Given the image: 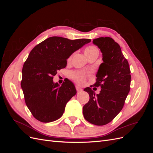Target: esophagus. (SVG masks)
Listing matches in <instances>:
<instances>
[{
  "label": "esophagus",
  "instance_id": "obj_1",
  "mask_svg": "<svg viewBox=\"0 0 153 153\" xmlns=\"http://www.w3.org/2000/svg\"><path fill=\"white\" fill-rule=\"evenodd\" d=\"M75 87H76V91H77V92H79L82 91V88L80 87L79 86H76Z\"/></svg>",
  "mask_w": 153,
  "mask_h": 153
}]
</instances>
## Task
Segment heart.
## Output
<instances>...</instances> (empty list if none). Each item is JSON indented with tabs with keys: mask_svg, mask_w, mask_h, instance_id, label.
Returning <instances> with one entry per match:
<instances>
[{
	"mask_svg": "<svg viewBox=\"0 0 153 153\" xmlns=\"http://www.w3.org/2000/svg\"><path fill=\"white\" fill-rule=\"evenodd\" d=\"M84 53L85 56L87 58H89L91 56H92V55H98L99 50L95 46L91 45L85 48V49L84 50ZM71 56L72 55H71V56L69 57V60L71 59ZM85 73L79 71H73L69 74V76L71 77V78H72L73 80H75L76 83L80 84H84V82L85 81Z\"/></svg>",
	"mask_w": 153,
	"mask_h": 153,
	"instance_id": "1",
	"label": "heart"
}]
</instances>
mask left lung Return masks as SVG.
Returning a JSON list of instances; mask_svg holds the SVG:
<instances>
[{
	"label": "left lung",
	"instance_id": "1",
	"mask_svg": "<svg viewBox=\"0 0 153 153\" xmlns=\"http://www.w3.org/2000/svg\"><path fill=\"white\" fill-rule=\"evenodd\" d=\"M92 42L103 53V61L96 74L93 87L101 89L95 94L91 87L84 91L89 94V101L83 107L86 121L97 126L109 123L123 108L130 90V69L119 45L110 37L94 39Z\"/></svg>",
	"mask_w": 153,
	"mask_h": 153
}]
</instances>
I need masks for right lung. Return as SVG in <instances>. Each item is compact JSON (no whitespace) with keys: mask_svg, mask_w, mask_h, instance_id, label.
<instances>
[{"mask_svg":"<svg viewBox=\"0 0 153 153\" xmlns=\"http://www.w3.org/2000/svg\"><path fill=\"white\" fill-rule=\"evenodd\" d=\"M90 39H69L50 37L34 47L22 68L21 87L25 101L32 115L42 123L61 117L66 103L76 93L68 79L61 86L53 82V76L66 68L67 59Z\"/></svg>","mask_w":153,"mask_h":153,"instance_id":"obj_1","label":"right lung"}]
</instances>
